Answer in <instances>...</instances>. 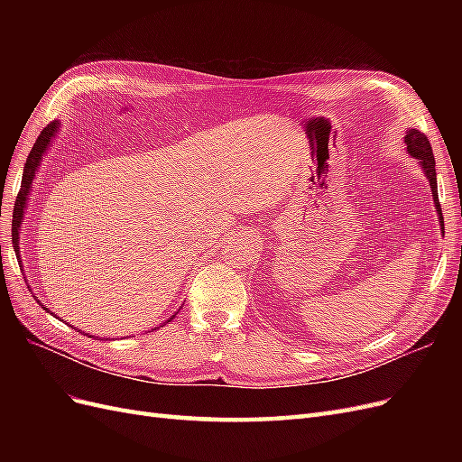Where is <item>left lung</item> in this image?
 <instances>
[{
  "mask_svg": "<svg viewBox=\"0 0 462 462\" xmlns=\"http://www.w3.org/2000/svg\"><path fill=\"white\" fill-rule=\"evenodd\" d=\"M404 144H407V152L411 153L412 158L418 160L420 167L424 170V175L430 180V189H431V197L433 202H436V209L439 216V226H441V233H445L443 227V216H441V206H439V199H438V179H436V158H433V152L430 146L428 136L416 129H409L407 134H404Z\"/></svg>",
  "mask_w": 462,
  "mask_h": 462,
  "instance_id": "8db88e82",
  "label": "left lung"
}]
</instances>
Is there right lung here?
Segmentation results:
<instances>
[{"label": "right lung", "mask_w": 462, "mask_h": 462, "mask_svg": "<svg viewBox=\"0 0 462 462\" xmlns=\"http://www.w3.org/2000/svg\"><path fill=\"white\" fill-rule=\"evenodd\" d=\"M60 131V123L58 121H51L48 127L42 129L40 136L36 138V143L29 153V158H26L24 163V171H23V180H21V190L17 194V202L15 208H13V245H15V253L19 254V233H21V221L24 217V208H26V200H29V192L32 189V180L36 177V171L40 167L42 158H44V153L48 150V146L51 144V141L55 138ZM42 309L46 310V306H42ZM53 314V312H51ZM175 316H171L167 321H171Z\"/></svg>", "instance_id": "add662e5"}]
</instances>
